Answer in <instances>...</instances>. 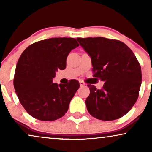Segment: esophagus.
<instances>
[{
    "label": "esophagus",
    "instance_id": "34e87169",
    "mask_svg": "<svg viewBox=\"0 0 152 152\" xmlns=\"http://www.w3.org/2000/svg\"><path fill=\"white\" fill-rule=\"evenodd\" d=\"M80 86L81 87L84 86H85V83L84 82H82V81H80Z\"/></svg>",
    "mask_w": 152,
    "mask_h": 152
}]
</instances>
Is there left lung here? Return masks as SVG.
<instances>
[{
  "instance_id": "left-lung-1",
  "label": "left lung",
  "mask_w": 152,
  "mask_h": 152,
  "mask_svg": "<svg viewBox=\"0 0 152 152\" xmlns=\"http://www.w3.org/2000/svg\"><path fill=\"white\" fill-rule=\"evenodd\" d=\"M90 55L93 77L104 84L102 89L88 84L86 99L89 113L97 119L111 121L127 113L138 97L142 72L132 50L122 41L104 38H77Z\"/></svg>"
}]
</instances>
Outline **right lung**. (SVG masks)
<instances>
[{
	"label": "right lung",
	"mask_w": 152,
	"mask_h": 152,
	"mask_svg": "<svg viewBox=\"0 0 152 152\" xmlns=\"http://www.w3.org/2000/svg\"><path fill=\"white\" fill-rule=\"evenodd\" d=\"M79 46L74 38H51L29 45L16 64L14 86L26 111L42 121H53L65 115L80 87L78 81L67 84L53 82L56 71L66 67V58Z\"/></svg>",
	"instance_id": "right-lung-1"
}]
</instances>
